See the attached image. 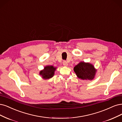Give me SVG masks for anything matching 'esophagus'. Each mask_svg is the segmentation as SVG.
I'll list each match as a JSON object with an SVG mask.
<instances>
[{
	"label": "esophagus",
	"instance_id": "obj_1",
	"mask_svg": "<svg viewBox=\"0 0 122 122\" xmlns=\"http://www.w3.org/2000/svg\"><path fill=\"white\" fill-rule=\"evenodd\" d=\"M63 65H64L65 66H68V62H67L66 61H63Z\"/></svg>",
	"mask_w": 122,
	"mask_h": 122
}]
</instances>
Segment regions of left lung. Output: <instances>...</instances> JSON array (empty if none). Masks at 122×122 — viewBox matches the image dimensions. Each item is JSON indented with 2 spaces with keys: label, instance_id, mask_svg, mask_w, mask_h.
<instances>
[{
  "label": "left lung",
  "instance_id": "left-lung-1",
  "mask_svg": "<svg viewBox=\"0 0 122 122\" xmlns=\"http://www.w3.org/2000/svg\"><path fill=\"white\" fill-rule=\"evenodd\" d=\"M74 71L77 76L83 80H92L97 72L94 66L89 62H80L74 68Z\"/></svg>",
  "mask_w": 122,
  "mask_h": 122
}]
</instances>
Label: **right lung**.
Wrapping results in <instances>:
<instances>
[{
  "instance_id": "1",
  "label": "right lung",
  "mask_w": 122,
  "mask_h": 122,
  "mask_svg": "<svg viewBox=\"0 0 122 122\" xmlns=\"http://www.w3.org/2000/svg\"><path fill=\"white\" fill-rule=\"evenodd\" d=\"M56 69V67H54L53 66H46L43 70L40 71L39 75L43 79H49L53 77Z\"/></svg>"
}]
</instances>
